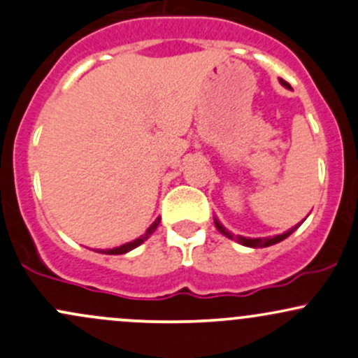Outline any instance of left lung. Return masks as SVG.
Here are the masks:
<instances>
[{"mask_svg": "<svg viewBox=\"0 0 358 358\" xmlns=\"http://www.w3.org/2000/svg\"><path fill=\"white\" fill-rule=\"evenodd\" d=\"M281 80V84L285 85V87H289V84L288 82H285L283 78H280ZM214 224H216V228L220 229L221 233H223V235H227L228 238H235L236 242L238 243H242V245H245V247H254V248H259V247H269V245H274V243H278V242H281V240H285L287 238V236H289L292 235L293 231H295L296 228L300 227V224H296V227H293L292 229H288V231H285L283 235H276V236H273V238H245V236H240V235H236V236H233L231 233L229 231H227V228L223 227V224L220 223V221L217 220H214Z\"/></svg>", "mask_w": 358, "mask_h": 358, "instance_id": "8db88e82", "label": "left lung"}]
</instances>
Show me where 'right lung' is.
<instances>
[{"instance_id":"obj_1","label":"right lung","mask_w":358,"mask_h":358,"mask_svg":"<svg viewBox=\"0 0 358 358\" xmlns=\"http://www.w3.org/2000/svg\"><path fill=\"white\" fill-rule=\"evenodd\" d=\"M157 224H159V220H156V221H154V223H152V227H149V229H148V231H145V235H144V236H141V238L134 240V242H129V243H125V245H120V247H116V248H110V250H103V254H113V255H116V254H125V252L131 250V248L138 247V245H141L142 242H144L145 238H149V235H152V233H154V229L157 228Z\"/></svg>"}]
</instances>
